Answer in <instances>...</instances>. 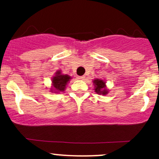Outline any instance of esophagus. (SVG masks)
I'll list each match as a JSON object with an SVG mask.
<instances>
[{"instance_id": "1", "label": "esophagus", "mask_w": 159, "mask_h": 159, "mask_svg": "<svg viewBox=\"0 0 159 159\" xmlns=\"http://www.w3.org/2000/svg\"><path fill=\"white\" fill-rule=\"evenodd\" d=\"M76 78H77V79H78V80H84L85 77H84V76H77Z\"/></svg>"}]
</instances>
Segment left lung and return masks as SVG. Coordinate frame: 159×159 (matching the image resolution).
Instances as JSON below:
<instances>
[{
	"label": "left lung",
	"instance_id": "obj_1",
	"mask_svg": "<svg viewBox=\"0 0 159 159\" xmlns=\"http://www.w3.org/2000/svg\"><path fill=\"white\" fill-rule=\"evenodd\" d=\"M93 84L94 86V91L98 94H102V95H106L108 94V89H107L106 82L104 80L96 79L93 80Z\"/></svg>",
	"mask_w": 159,
	"mask_h": 159
}]
</instances>
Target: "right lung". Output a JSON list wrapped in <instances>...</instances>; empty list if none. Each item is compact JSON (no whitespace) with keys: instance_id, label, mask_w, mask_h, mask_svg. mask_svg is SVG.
I'll use <instances>...</instances> for the list:
<instances>
[{"instance_id":"add662e5","label":"right lung","mask_w":159,"mask_h":159,"mask_svg":"<svg viewBox=\"0 0 159 159\" xmlns=\"http://www.w3.org/2000/svg\"><path fill=\"white\" fill-rule=\"evenodd\" d=\"M71 79V77L68 75H64L61 70H58L55 72L54 76L51 78V88L50 91L52 93H60L65 91L68 83Z\"/></svg>"}]
</instances>
